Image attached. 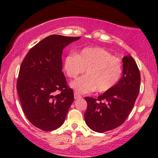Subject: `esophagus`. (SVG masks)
I'll return each instance as SVG.
<instances>
[{"instance_id": "34e87169", "label": "esophagus", "mask_w": 158, "mask_h": 158, "mask_svg": "<svg viewBox=\"0 0 158 158\" xmlns=\"http://www.w3.org/2000/svg\"><path fill=\"white\" fill-rule=\"evenodd\" d=\"M74 98H75V99H79V98H81V96L79 93H78V92L75 91L74 92Z\"/></svg>"}]
</instances>
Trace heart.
Returning a JSON list of instances; mask_svg holds the SVG:
<instances>
[{"label":"heart","mask_w":158,"mask_h":158,"mask_svg":"<svg viewBox=\"0 0 158 158\" xmlns=\"http://www.w3.org/2000/svg\"><path fill=\"white\" fill-rule=\"evenodd\" d=\"M63 68L71 79H76L86 70V76L71 84L81 93L108 91L118 82L123 72L120 59L100 48H85L79 54H68L64 59Z\"/></svg>","instance_id":"obj_1"}]
</instances>
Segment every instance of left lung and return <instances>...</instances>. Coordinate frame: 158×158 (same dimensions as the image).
I'll return each mask as SVG.
<instances>
[{
  "label": "left lung",
  "instance_id": "obj_1",
  "mask_svg": "<svg viewBox=\"0 0 158 158\" xmlns=\"http://www.w3.org/2000/svg\"><path fill=\"white\" fill-rule=\"evenodd\" d=\"M123 62V77L117 85L97 99L85 98V120L94 131L103 133L121 126L135 106L140 87L139 70L131 56H124Z\"/></svg>",
  "mask_w": 158,
  "mask_h": 158
}]
</instances>
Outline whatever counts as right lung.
Instances as JSON below:
<instances>
[{"label": "right lung", "instance_id": "1", "mask_svg": "<svg viewBox=\"0 0 158 158\" xmlns=\"http://www.w3.org/2000/svg\"><path fill=\"white\" fill-rule=\"evenodd\" d=\"M80 37L51 35L29 50L20 67L18 94L27 119L40 129H57L74 100L67 84L61 55L67 45ZM56 91L60 94L55 95Z\"/></svg>", "mask_w": 158, "mask_h": 158}]
</instances>
